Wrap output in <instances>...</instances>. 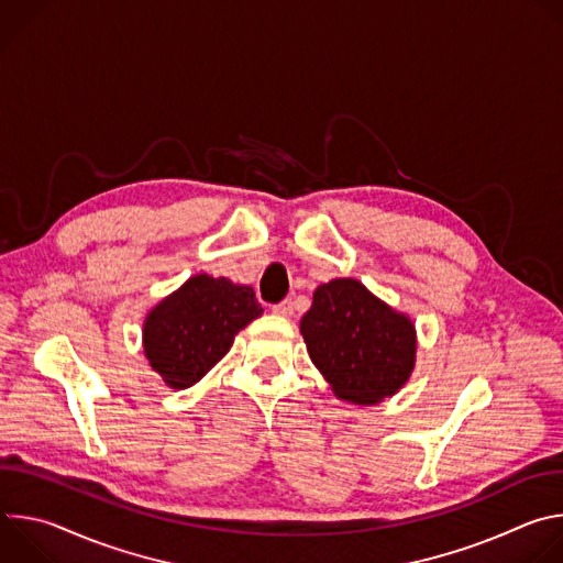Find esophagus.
I'll use <instances>...</instances> for the list:
<instances>
[{"label":"esophagus","mask_w":563,"mask_h":563,"mask_svg":"<svg viewBox=\"0 0 563 563\" xmlns=\"http://www.w3.org/2000/svg\"><path fill=\"white\" fill-rule=\"evenodd\" d=\"M272 311H274V313H278V316H285V318H289V316L294 313V302H291V298H285V300L276 302V305L272 307Z\"/></svg>","instance_id":"1"}]
</instances>
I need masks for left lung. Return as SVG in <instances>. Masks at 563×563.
<instances>
[{"mask_svg": "<svg viewBox=\"0 0 563 563\" xmlns=\"http://www.w3.org/2000/svg\"><path fill=\"white\" fill-rule=\"evenodd\" d=\"M311 363L339 398L376 404L410 378L417 334L412 320L372 296L358 280L320 285L300 320Z\"/></svg>", "mask_w": 563, "mask_h": 563, "instance_id": "8db88e82", "label": "left lung"}]
</instances>
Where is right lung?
<instances>
[{
    "label": "right lung",
    "instance_id": "1",
    "mask_svg": "<svg viewBox=\"0 0 563 563\" xmlns=\"http://www.w3.org/2000/svg\"><path fill=\"white\" fill-rule=\"evenodd\" d=\"M261 313L252 287L207 274L194 276L146 316V358L169 387H191Z\"/></svg>",
    "mask_w": 563,
    "mask_h": 563
}]
</instances>
